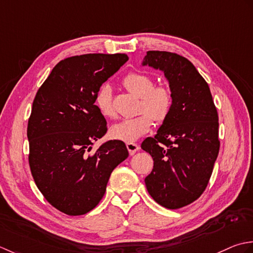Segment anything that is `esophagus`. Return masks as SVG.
<instances>
[{
	"label": "esophagus",
	"instance_id": "esophagus-1",
	"mask_svg": "<svg viewBox=\"0 0 253 253\" xmlns=\"http://www.w3.org/2000/svg\"><path fill=\"white\" fill-rule=\"evenodd\" d=\"M126 148H127L128 154H130V155H134V154L138 151L140 146H138L135 143H126Z\"/></svg>",
	"mask_w": 253,
	"mask_h": 253
}]
</instances>
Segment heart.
Segmentation results:
<instances>
[{
    "label": "heart",
    "mask_w": 253,
    "mask_h": 253,
    "mask_svg": "<svg viewBox=\"0 0 253 253\" xmlns=\"http://www.w3.org/2000/svg\"><path fill=\"white\" fill-rule=\"evenodd\" d=\"M126 88L141 97L140 116L125 119L110 128L112 137L125 142H134L151 130L153 120L162 123L167 119L173 106V95L167 86H154V81L141 72L127 74L122 81ZM95 105L102 116L115 118L116 110L112 104L109 86H101L95 96Z\"/></svg>",
    "instance_id": "1"
}]
</instances>
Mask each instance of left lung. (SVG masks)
<instances>
[{
    "mask_svg": "<svg viewBox=\"0 0 253 253\" xmlns=\"http://www.w3.org/2000/svg\"><path fill=\"white\" fill-rule=\"evenodd\" d=\"M143 65L163 71L173 95L170 115L141 145L154 161L145 184L158 204L177 210L198 200L212 176L219 152L217 109L208 83L184 56L147 51Z\"/></svg>",
    "mask_w": 253,
    "mask_h": 253,
    "instance_id": "1",
    "label": "left lung"
}]
</instances>
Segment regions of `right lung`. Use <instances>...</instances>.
Wrapping results in <instances>:
<instances>
[{"label":"right lung","mask_w":253,"mask_h":253,"mask_svg":"<svg viewBox=\"0 0 253 253\" xmlns=\"http://www.w3.org/2000/svg\"><path fill=\"white\" fill-rule=\"evenodd\" d=\"M127 60L125 53L66 58L36 94L27 126L30 171L44 199L66 215L95 209L112 170L128 156L126 144L117 140L91 152L107 132L96 92Z\"/></svg>","instance_id":"obj_1"}]
</instances>
